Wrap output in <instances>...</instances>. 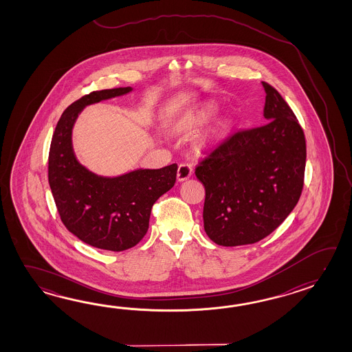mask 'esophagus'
<instances>
[{
    "instance_id": "obj_1",
    "label": "esophagus",
    "mask_w": 352,
    "mask_h": 352,
    "mask_svg": "<svg viewBox=\"0 0 352 352\" xmlns=\"http://www.w3.org/2000/svg\"><path fill=\"white\" fill-rule=\"evenodd\" d=\"M192 175V166L188 164H181L177 170V179L179 181H185Z\"/></svg>"
}]
</instances>
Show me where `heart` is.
I'll return each mask as SVG.
<instances>
[{"label":"heart","instance_id":"obj_1","mask_svg":"<svg viewBox=\"0 0 352 352\" xmlns=\"http://www.w3.org/2000/svg\"><path fill=\"white\" fill-rule=\"evenodd\" d=\"M214 112H215V105L211 104V103L204 105L201 109L184 116L179 120V123L176 124V128H177V131H191L194 128L200 127L206 120H209ZM226 126H228V120H221L217 127L211 131L209 138H214V137L220 135L226 128Z\"/></svg>","mask_w":352,"mask_h":352}]
</instances>
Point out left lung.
Returning <instances> with one entry per match:
<instances>
[{"label":"left lung","instance_id":"1","mask_svg":"<svg viewBox=\"0 0 352 352\" xmlns=\"http://www.w3.org/2000/svg\"><path fill=\"white\" fill-rule=\"evenodd\" d=\"M262 84L265 123L228 137L195 170L205 187L204 228L217 245L264 239L285 221L302 194L303 129L277 90Z\"/></svg>","mask_w":352,"mask_h":352}]
</instances>
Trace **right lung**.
I'll return each mask as SVG.
<instances>
[{
    "label": "right lung",
    "mask_w": 352,
    "mask_h": 352,
    "mask_svg": "<svg viewBox=\"0 0 352 352\" xmlns=\"http://www.w3.org/2000/svg\"><path fill=\"white\" fill-rule=\"evenodd\" d=\"M131 90H97L75 100L61 114L49 152V185L63 224L84 243L112 252L135 247L142 240L153 204L173 188L177 173V165L173 164L103 177L75 157L72 131L82 108Z\"/></svg>",
    "instance_id": "obj_1"
}]
</instances>
